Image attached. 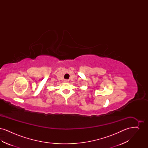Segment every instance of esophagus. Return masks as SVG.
Listing matches in <instances>:
<instances>
[{
	"label": "esophagus",
	"mask_w": 148,
	"mask_h": 148,
	"mask_svg": "<svg viewBox=\"0 0 148 148\" xmlns=\"http://www.w3.org/2000/svg\"><path fill=\"white\" fill-rule=\"evenodd\" d=\"M64 82H65V83H68V82H69V80L65 79V80H64Z\"/></svg>",
	"instance_id": "obj_1"
}]
</instances>
